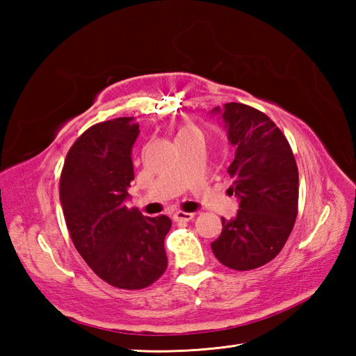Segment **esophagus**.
<instances>
[{"label": "esophagus", "instance_id": "obj_1", "mask_svg": "<svg viewBox=\"0 0 356 356\" xmlns=\"http://www.w3.org/2000/svg\"><path fill=\"white\" fill-rule=\"evenodd\" d=\"M194 213H185V211H177L176 214L172 216L174 222H190L194 218Z\"/></svg>", "mask_w": 356, "mask_h": 356}]
</instances>
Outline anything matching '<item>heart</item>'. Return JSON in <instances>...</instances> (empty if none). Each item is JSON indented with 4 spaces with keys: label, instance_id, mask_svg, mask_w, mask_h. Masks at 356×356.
I'll return each instance as SVG.
<instances>
[{
    "label": "heart",
    "instance_id": "heart-1",
    "mask_svg": "<svg viewBox=\"0 0 356 356\" xmlns=\"http://www.w3.org/2000/svg\"><path fill=\"white\" fill-rule=\"evenodd\" d=\"M194 139H202V131L199 127H195L194 124H180L177 127V133H176L177 143L190 142Z\"/></svg>",
    "mask_w": 356,
    "mask_h": 356
}]
</instances>
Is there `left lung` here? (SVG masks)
I'll list each match as a JSON object with an SVG mask.
<instances>
[{"label": "left lung", "instance_id": "1", "mask_svg": "<svg viewBox=\"0 0 356 356\" xmlns=\"http://www.w3.org/2000/svg\"><path fill=\"white\" fill-rule=\"evenodd\" d=\"M222 118L236 147L228 177L240 209L231 220L222 217V234L211 248L223 266L251 270L274 260L291 236L298 214V168L286 136L263 111L228 102Z\"/></svg>", "mask_w": 356, "mask_h": 356}]
</instances>
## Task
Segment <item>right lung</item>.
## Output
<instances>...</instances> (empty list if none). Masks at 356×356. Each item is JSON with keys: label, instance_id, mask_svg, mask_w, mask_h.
<instances>
[{"label": "right lung", "instance_id": "obj_1", "mask_svg": "<svg viewBox=\"0 0 356 356\" xmlns=\"http://www.w3.org/2000/svg\"><path fill=\"white\" fill-rule=\"evenodd\" d=\"M139 134L134 118L92 125L67 153L59 199L76 251L95 274L119 289L153 284L168 266L166 216L143 217L125 200L134 179L131 148Z\"/></svg>", "mask_w": 356, "mask_h": 356}]
</instances>
